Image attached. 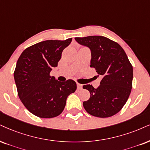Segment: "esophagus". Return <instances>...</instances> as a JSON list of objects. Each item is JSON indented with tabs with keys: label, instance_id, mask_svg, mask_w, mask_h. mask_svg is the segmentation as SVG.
<instances>
[{
	"label": "esophagus",
	"instance_id": "1",
	"mask_svg": "<svg viewBox=\"0 0 150 150\" xmlns=\"http://www.w3.org/2000/svg\"><path fill=\"white\" fill-rule=\"evenodd\" d=\"M76 85H77V88H78V90H81V89H82L83 85L79 83H77Z\"/></svg>",
	"mask_w": 150,
	"mask_h": 150
}]
</instances>
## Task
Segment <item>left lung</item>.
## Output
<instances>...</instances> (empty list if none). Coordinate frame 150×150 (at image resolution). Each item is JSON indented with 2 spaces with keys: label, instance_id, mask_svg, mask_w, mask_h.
I'll list each match as a JSON object with an SVG mask.
<instances>
[{
  "label": "left lung",
  "instance_id": "1",
  "mask_svg": "<svg viewBox=\"0 0 150 150\" xmlns=\"http://www.w3.org/2000/svg\"><path fill=\"white\" fill-rule=\"evenodd\" d=\"M75 40L90 48V67L95 68L98 76L102 77L97 88L90 84L83 86L90 93V99L83 103L84 108L95 117H111L123 108L130 95L132 64L121 46L106 37L88 36Z\"/></svg>",
  "mask_w": 150,
  "mask_h": 150
}]
</instances>
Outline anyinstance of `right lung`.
Segmentation results:
<instances>
[{
    "instance_id": "add662e5",
    "label": "right lung",
    "mask_w": 150,
    "mask_h": 150,
    "mask_svg": "<svg viewBox=\"0 0 150 150\" xmlns=\"http://www.w3.org/2000/svg\"><path fill=\"white\" fill-rule=\"evenodd\" d=\"M71 40L39 42L24 50L18 59L14 77L18 97L24 106L39 117L58 116L63 111L68 96L76 90L73 80L60 82L50 75Z\"/></svg>"
}]
</instances>
